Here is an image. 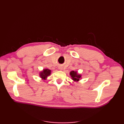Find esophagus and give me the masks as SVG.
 <instances>
[{
	"label": "esophagus",
	"mask_w": 124,
	"mask_h": 124,
	"mask_svg": "<svg viewBox=\"0 0 124 124\" xmlns=\"http://www.w3.org/2000/svg\"><path fill=\"white\" fill-rule=\"evenodd\" d=\"M59 69H60V70H62V67H59Z\"/></svg>",
	"instance_id": "obj_1"
}]
</instances>
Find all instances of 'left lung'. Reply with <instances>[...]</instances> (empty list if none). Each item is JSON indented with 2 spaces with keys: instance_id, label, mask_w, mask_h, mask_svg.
I'll return each instance as SVG.
<instances>
[{
  "instance_id": "obj_1",
  "label": "left lung",
  "mask_w": 124,
  "mask_h": 124,
  "mask_svg": "<svg viewBox=\"0 0 124 124\" xmlns=\"http://www.w3.org/2000/svg\"><path fill=\"white\" fill-rule=\"evenodd\" d=\"M70 75L72 78V80L74 81L78 82L81 78V75L78 74L77 71H72L70 72Z\"/></svg>"
}]
</instances>
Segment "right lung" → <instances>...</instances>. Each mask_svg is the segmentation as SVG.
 I'll list each match as a JSON object with an SVG mask.
<instances>
[{
    "label": "right lung",
    "instance_id": "1",
    "mask_svg": "<svg viewBox=\"0 0 124 124\" xmlns=\"http://www.w3.org/2000/svg\"><path fill=\"white\" fill-rule=\"evenodd\" d=\"M51 74V70L48 69H44L43 71L40 72V77L42 80H46L47 77L50 76Z\"/></svg>",
    "mask_w": 124,
    "mask_h": 124
}]
</instances>
